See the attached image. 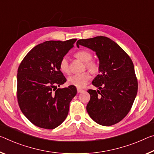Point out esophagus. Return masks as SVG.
Here are the masks:
<instances>
[{
  "label": "esophagus",
  "instance_id": "obj_1",
  "mask_svg": "<svg viewBox=\"0 0 154 154\" xmlns=\"http://www.w3.org/2000/svg\"><path fill=\"white\" fill-rule=\"evenodd\" d=\"M77 92H78V93H81V92H84V90L82 89V88H77Z\"/></svg>",
  "mask_w": 154,
  "mask_h": 154
}]
</instances>
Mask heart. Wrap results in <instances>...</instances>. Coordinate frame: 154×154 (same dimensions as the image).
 Wrapping results in <instances>:
<instances>
[{
    "label": "heart",
    "instance_id": "heart-1",
    "mask_svg": "<svg viewBox=\"0 0 154 154\" xmlns=\"http://www.w3.org/2000/svg\"><path fill=\"white\" fill-rule=\"evenodd\" d=\"M75 57L78 60H81L82 62H85V66L90 70V72L95 74L99 71V66L98 63L94 60H92V55L89 51L86 50H81L77 51L75 54ZM59 67L61 71L64 73H69L70 68L68 65V60L66 57H63L60 60ZM90 79V72L85 71L80 74L72 75L68 78V82L70 85L75 86L76 87H83L86 84V83Z\"/></svg>",
    "mask_w": 154,
    "mask_h": 154
}]
</instances>
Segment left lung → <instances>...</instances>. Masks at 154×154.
I'll return each instance as SVG.
<instances>
[{
    "instance_id": "1",
    "label": "left lung",
    "mask_w": 154,
    "mask_h": 154,
    "mask_svg": "<svg viewBox=\"0 0 154 154\" xmlns=\"http://www.w3.org/2000/svg\"><path fill=\"white\" fill-rule=\"evenodd\" d=\"M79 45L94 51L99 60V74L92 82L99 90H88V113L99 125H114L127 116L137 94L132 61L120 46L104 36L79 40Z\"/></svg>"
}]
</instances>
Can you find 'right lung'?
I'll use <instances>...</instances> for the list:
<instances>
[{
	"label": "right lung",
	"instance_id": "add662e5",
	"mask_svg": "<svg viewBox=\"0 0 154 154\" xmlns=\"http://www.w3.org/2000/svg\"><path fill=\"white\" fill-rule=\"evenodd\" d=\"M77 39L46 41L26 55L18 69L17 99L22 112L33 125L52 130L67 117L77 94L75 86L57 88L66 79L59 64Z\"/></svg>",
	"mask_w": 154,
	"mask_h": 154
}]
</instances>
